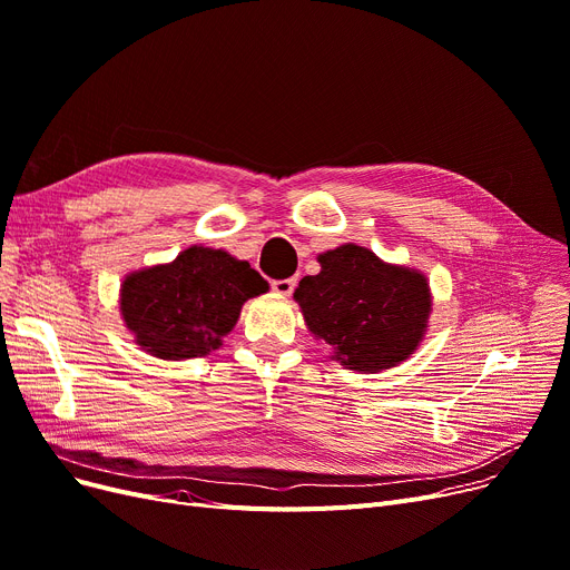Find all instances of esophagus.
Returning a JSON list of instances; mask_svg holds the SVG:
<instances>
[{
	"mask_svg": "<svg viewBox=\"0 0 570 570\" xmlns=\"http://www.w3.org/2000/svg\"><path fill=\"white\" fill-rule=\"evenodd\" d=\"M295 288V279H279V282H272V291H275L277 295H291Z\"/></svg>",
	"mask_w": 570,
	"mask_h": 570,
	"instance_id": "obj_1",
	"label": "esophagus"
}]
</instances>
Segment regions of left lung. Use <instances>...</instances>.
<instances>
[{"instance_id":"1","label":"left lung","mask_w":570,"mask_h":570,"mask_svg":"<svg viewBox=\"0 0 570 570\" xmlns=\"http://www.w3.org/2000/svg\"><path fill=\"white\" fill-rule=\"evenodd\" d=\"M318 275L293 293L314 340L356 373H382L407 361L429 331L433 295L422 269L382 261L358 244L316 256Z\"/></svg>"}]
</instances>
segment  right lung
<instances>
[{
	"label": "right lung",
	"instance_id": "1",
	"mask_svg": "<svg viewBox=\"0 0 570 570\" xmlns=\"http://www.w3.org/2000/svg\"><path fill=\"white\" fill-rule=\"evenodd\" d=\"M267 291V282L246 261L193 244L175 261L122 277L118 309L141 352L186 361L218 350L242 305Z\"/></svg>",
	"mask_w": 570,
	"mask_h": 570
}]
</instances>
